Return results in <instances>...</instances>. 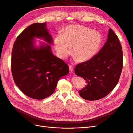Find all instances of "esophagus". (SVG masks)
Returning <instances> with one entry per match:
<instances>
[{
  "label": "esophagus",
  "instance_id": "34e87169",
  "mask_svg": "<svg viewBox=\"0 0 133 133\" xmlns=\"http://www.w3.org/2000/svg\"><path fill=\"white\" fill-rule=\"evenodd\" d=\"M74 70V68H73V66H71V65H70L69 66V71L70 72H73Z\"/></svg>",
  "mask_w": 133,
  "mask_h": 133
}]
</instances>
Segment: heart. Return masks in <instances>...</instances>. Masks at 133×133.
<instances>
[{
	"label": "heart",
	"instance_id": "1",
	"mask_svg": "<svg viewBox=\"0 0 133 133\" xmlns=\"http://www.w3.org/2000/svg\"><path fill=\"white\" fill-rule=\"evenodd\" d=\"M102 43V36L98 31L79 25H70L62 35L54 39V46L59 57L66 59L71 53L80 62H87L97 53Z\"/></svg>",
	"mask_w": 133,
	"mask_h": 133
}]
</instances>
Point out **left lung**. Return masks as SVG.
Segmentation results:
<instances>
[{"mask_svg": "<svg viewBox=\"0 0 133 133\" xmlns=\"http://www.w3.org/2000/svg\"><path fill=\"white\" fill-rule=\"evenodd\" d=\"M123 64L122 45L117 35L109 29L107 41L98 53L76 65L75 74L83 78L87 83L79 91L80 96L91 101L105 97L117 85Z\"/></svg>", "mask_w": 133, "mask_h": 133, "instance_id": "obj_1", "label": "left lung"}]
</instances>
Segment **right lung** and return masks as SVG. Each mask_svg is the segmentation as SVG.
Wrapping results in <instances>:
<instances>
[{"label":"right lung","instance_id":"add662e5","mask_svg":"<svg viewBox=\"0 0 133 133\" xmlns=\"http://www.w3.org/2000/svg\"><path fill=\"white\" fill-rule=\"evenodd\" d=\"M46 23H36L28 26L14 43L11 69L14 81L24 94L41 100L55 91L59 79L69 73V66L52 53L49 45H34V38L43 39L50 45L53 38Z\"/></svg>","mask_w":133,"mask_h":133}]
</instances>
